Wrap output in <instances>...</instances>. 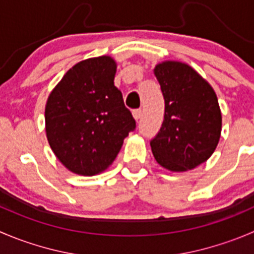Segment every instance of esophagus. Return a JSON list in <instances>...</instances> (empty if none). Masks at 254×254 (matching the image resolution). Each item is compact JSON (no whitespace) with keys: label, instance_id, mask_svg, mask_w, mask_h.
<instances>
[{"label":"esophagus","instance_id":"obj_1","mask_svg":"<svg viewBox=\"0 0 254 254\" xmlns=\"http://www.w3.org/2000/svg\"><path fill=\"white\" fill-rule=\"evenodd\" d=\"M132 115H134L135 120H139L140 118H141V115H142V110L141 109H135L134 112H132Z\"/></svg>","mask_w":254,"mask_h":254}]
</instances>
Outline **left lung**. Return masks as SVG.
I'll return each mask as SVG.
<instances>
[{
	"mask_svg": "<svg viewBox=\"0 0 254 254\" xmlns=\"http://www.w3.org/2000/svg\"><path fill=\"white\" fill-rule=\"evenodd\" d=\"M154 73L165 99L164 122L150 141L155 160L170 171L195 169L210 159L221 136L222 115L215 90L181 62H162Z\"/></svg>",
	"mask_w": 254,
	"mask_h": 254,
	"instance_id": "obj_1",
	"label": "left lung"
}]
</instances>
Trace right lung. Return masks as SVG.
I'll return each mask as SVG.
<instances>
[{
  "label": "right lung",
  "mask_w": 254,
  "mask_h": 254,
  "mask_svg": "<svg viewBox=\"0 0 254 254\" xmlns=\"http://www.w3.org/2000/svg\"><path fill=\"white\" fill-rule=\"evenodd\" d=\"M115 72L112 57L85 59L65 73L47 100V139L57 159L74 174L104 171L136 127L114 85Z\"/></svg>",
  "instance_id": "right-lung-1"
}]
</instances>
